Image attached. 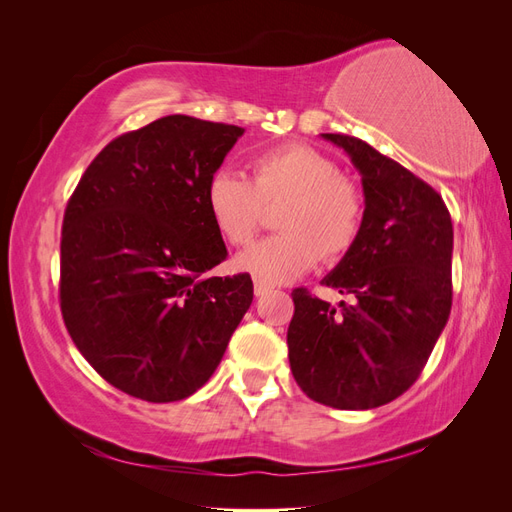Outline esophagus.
I'll return each instance as SVG.
<instances>
[{
  "label": "esophagus",
  "instance_id": "esophagus-1",
  "mask_svg": "<svg viewBox=\"0 0 512 512\" xmlns=\"http://www.w3.org/2000/svg\"><path fill=\"white\" fill-rule=\"evenodd\" d=\"M269 292H271L269 284L260 282V280H254V294H256V297H265V294H269Z\"/></svg>",
  "mask_w": 512,
  "mask_h": 512
}]
</instances>
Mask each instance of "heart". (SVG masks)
Here are the masks:
<instances>
[{
    "mask_svg": "<svg viewBox=\"0 0 512 512\" xmlns=\"http://www.w3.org/2000/svg\"><path fill=\"white\" fill-rule=\"evenodd\" d=\"M286 203L277 215L284 230L247 247L235 260L239 271L265 284H288L312 271L318 260L344 258L359 239L365 198L339 166L309 145H282L252 162V181L220 168L209 177L205 205L220 237L247 245L260 228L265 205Z\"/></svg>",
    "mask_w": 512,
    "mask_h": 512,
    "instance_id": "heart-1",
    "label": "heart"
}]
</instances>
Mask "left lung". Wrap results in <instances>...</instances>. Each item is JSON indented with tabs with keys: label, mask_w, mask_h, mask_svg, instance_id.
Segmentation results:
<instances>
[{
	"label": "left lung",
	"mask_w": 512,
	"mask_h": 512,
	"mask_svg": "<svg viewBox=\"0 0 512 512\" xmlns=\"http://www.w3.org/2000/svg\"><path fill=\"white\" fill-rule=\"evenodd\" d=\"M348 153L365 196L361 235L322 284L352 303L292 290L288 359L301 391L337 410L389 404L421 376L453 303V222L442 196L361 138Z\"/></svg>",
	"instance_id": "1"
}]
</instances>
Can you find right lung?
<instances>
[{
	"mask_svg": "<svg viewBox=\"0 0 512 512\" xmlns=\"http://www.w3.org/2000/svg\"><path fill=\"white\" fill-rule=\"evenodd\" d=\"M243 128L168 115L108 143L61 228V314L115 389L166 404L218 369L254 299L247 273L213 277L226 245L205 205L209 177Z\"/></svg>",
	"mask_w": 512,
	"mask_h": 512,
	"instance_id": "right-lung-1",
	"label": "right lung"
}]
</instances>
